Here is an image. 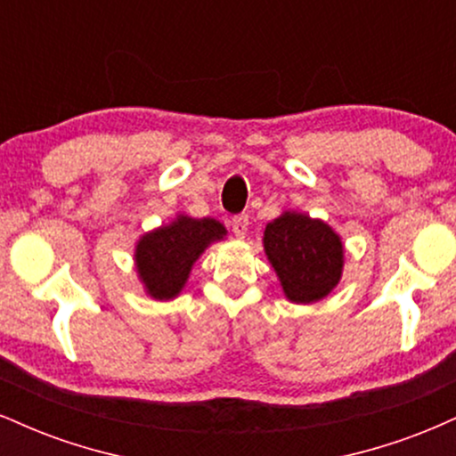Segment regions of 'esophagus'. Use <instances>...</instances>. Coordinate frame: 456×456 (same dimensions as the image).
Wrapping results in <instances>:
<instances>
[{
	"instance_id": "34e87169",
	"label": "esophagus",
	"mask_w": 456,
	"mask_h": 456,
	"mask_svg": "<svg viewBox=\"0 0 456 456\" xmlns=\"http://www.w3.org/2000/svg\"><path fill=\"white\" fill-rule=\"evenodd\" d=\"M248 214H238V216L232 218V227H233V233L238 235V238H244L246 232H248Z\"/></svg>"
}]
</instances>
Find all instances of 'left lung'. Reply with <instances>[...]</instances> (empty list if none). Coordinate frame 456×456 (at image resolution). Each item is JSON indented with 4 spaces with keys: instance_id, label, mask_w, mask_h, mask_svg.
<instances>
[{
    "instance_id": "1",
    "label": "left lung",
    "mask_w": 456,
    "mask_h": 456,
    "mask_svg": "<svg viewBox=\"0 0 456 456\" xmlns=\"http://www.w3.org/2000/svg\"><path fill=\"white\" fill-rule=\"evenodd\" d=\"M264 246L289 300H322L341 279L343 246L326 223L285 212L268 223Z\"/></svg>"
}]
</instances>
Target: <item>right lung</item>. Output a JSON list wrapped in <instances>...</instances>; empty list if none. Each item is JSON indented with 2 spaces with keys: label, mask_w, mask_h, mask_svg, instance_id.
Here are the masks:
<instances>
[{
  "label": "right lung",
  "mask_w": 456,
  "mask_h": 456,
  "mask_svg": "<svg viewBox=\"0 0 456 456\" xmlns=\"http://www.w3.org/2000/svg\"><path fill=\"white\" fill-rule=\"evenodd\" d=\"M227 233L214 218L180 216L169 227L148 233L137 246L141 281L156 300H169L184 287L192 264L206 246Z\"/></svg>",
  "instance_id": "1"
}]
</instances>
